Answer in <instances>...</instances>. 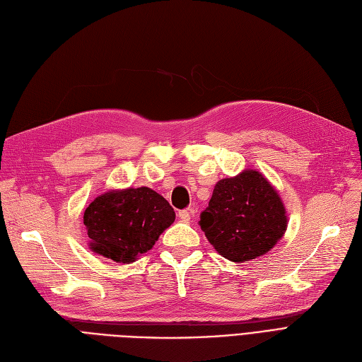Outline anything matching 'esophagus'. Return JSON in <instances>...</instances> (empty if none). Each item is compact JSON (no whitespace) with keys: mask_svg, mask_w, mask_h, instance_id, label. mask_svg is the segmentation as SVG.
Returning a JSON list of instances; mask_svg holds the SVG:
<instances>
[{"mask_svg":"<svg viewBox=\"0 0 362 362\" xmlns=\"http://www.w3.org/2000/svg\"><path fill=\"white\" fill-rule=\"evenodd\" d=\"M178 216H180L181 221L189 222L190 221V210H181V211H178Z\"/></svg>","mask_w":362,"mask_h":362,"instance_id":"1","label":"esophagus"}]
</instances>
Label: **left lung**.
<instances>
[{
    "label": "left lung",
    "instance_id": "left-lung-1",
    "mask_svg": "<svg viewBox=\"0 0 362 362\" xmlns=\"http://www.w3.org/2000/svg\"><path fill=\"white\" fill-rule=\"evenodd\" d=\"M199 226L222 257L240 263L274 247L288 219L285 205L267 178L245 170L214 185Z\"/></svg>",
    "mask_w": 362,
    "mask_h": 362
}]
</instances>
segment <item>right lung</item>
<instances>
[{
    "label": "right lung",
    "mask_w": 362,
    "mask_h": 362,
    "mask_svg": "<svg viewBox=\"0 0 362 362\" xmlns=\"http://www.w3.org/2000/svg\"><path fill=\"white\" fill-rule=\"evenodd\" d=\"M173 221L170 204L149 187L105 193L83 214L91 250L119 263L151 250Z\"/></svg>",
    "instance_id": "add662e5"
}]
</instances>
